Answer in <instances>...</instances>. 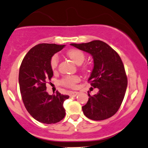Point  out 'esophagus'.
Returning <instances> with one entry per match:
<instances>
[{
  "label": "esophagus",
  "instance_id": "34e87169",
  "mask_svg": "<svg viewBox=\"0 0 148 148\" xmlns=\"http://www.w3.org/2000/svg\"><path fill=\"white\" fill-rule=\"evenodd\" d=\"M78 94V91H70V96H72V97H75L77 96Z\"/></svg>",
  "mask_w": 148,
  "mask_h": 148
}]
</instances>
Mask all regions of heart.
I'll use <instances>...</instances> for the list:
<instances>
[{
    "label": "heart",
    "instance_id": "b5f03b06",
    "mask_svg": "<svg viewBox=\"0 0 148 148\" xmlns=\"http://www.w3.org/2000/svg\"><path fill=\"white\" fill-rule=\"evenodd\" d=\"M67 55L74 63L78 65H80L85 60V55L83 51L78 49H70L69 50ZM50 68L53 71L57 70L58 64H59V57L57 55H54L50 59ZM80 80L79 76L76 75L66 76L61 80L60 83L62 85L68 87H74L76 83Z\"/></svg>",
    "mask_w": 148,
    "mask_h": 148
}]
</instances>
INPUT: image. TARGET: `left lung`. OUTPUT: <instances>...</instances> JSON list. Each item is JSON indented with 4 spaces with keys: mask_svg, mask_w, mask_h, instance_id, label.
<instances>
[{
    "mask_svg": "<svg viewBox=\"0 0 148 148\" xmlns=\"http://www.w3.org/2000/svg\"><path fill=\"white\" fill-rule=\"evenodd\" d=\"M70 45L88 52L93 59L94 65L88 81L99 91L93 96L88 91L89 100L82 106L84 115L96 121L109 118L120 107L128 85L120 57L111 46L100 40Z\"/></svg>",
    "mask_w": 148,
    "mask_h": 148,
    "instance_id": "1",
    "label": "left lung"
}]
</instances>
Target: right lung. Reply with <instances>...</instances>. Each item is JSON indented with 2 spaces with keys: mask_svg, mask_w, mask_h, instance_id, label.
<instances>
[{
  "mask_svg": "<svg viewBox=\"0 0 148 148\" xmlns=\"http://www.w3.org/2000/svg\"><path fill=\"white\" fill-rule=\"evenodd\" d=\"M65 45L40 44L31 48L24 57L19 71V85L24 104L35 119L44 124H55L65 115L63 102L68 95H49L46 83L53 72L50 59Z\"/></svg>",
  "mask_w": 148,
  "mask_h": 148,
  "instance_id": "add662e5",
  "label": "right lung"
}]
</instances>
